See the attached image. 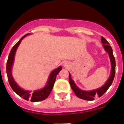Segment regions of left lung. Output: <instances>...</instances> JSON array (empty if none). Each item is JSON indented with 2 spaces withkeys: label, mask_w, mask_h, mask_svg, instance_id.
I'll list each match as a JSON object with an SVG mask.
<instances>
[{
  "label": "left lung",
  "mask_w": 124,
  "mask_h": 124,
  "mask_svg": "<svg viewBox=\"0 0 124 124\" xmlns=\"http://www.w3.org/2000/svg\"><path fill=\"white\" fill-rule=\"evenodd\" d=\"M101 41L102 43L103 44L104 48L108 53L109 57H110L112 66L111 73H110L111 74H110L109 79L107 80V81L106 82V84L102 87L97 89L91 91H86L81 90L77 87V86L76 85L74 82L73 81V80L71 78V74L69 73V81H70L71 87L74 91V93H75L76 96L79 97V98H80V99L86 101H93L94 100L95 97H96L97 96H98L99 97H101L107 91V89L109 88V87H110L112 82H113L114 78L115 76V73H116V60H115V58L114 56L113 52H112V48L109 45V42L103 37H102L101 38Z\"/></svg>",
  "instance_id": "1"
}]
</instances>
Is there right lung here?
<instances>
[{
	"instance_id": "obj_1",
	"label": "right lung",
	"mask_w": 124,
	"mask_h": 124,
	"mask_svg": "<svg viewBox=\"0 0 124 124\" xmlns=\"http://www.w3.org/2000/svg\"><path fill=\"white\" fill-rule=\"evenodd\" d=\"M27 35H28V33L23 36L21 39L13 46L10 52L8 60H7V78H8V83L10 84V86H11L13 91L17 93L18 96L22 97L23 99L27 101L30 100L31 102L41 101L46 99L47 97H48L49 95H50L51 90L53 89V86H54V83H55L56 78L57 74H58L59 72L62 70V67L60 66V67L58 68H56V70H54V71H53L51 72L46 85L45 86V87H43L41 90L35 91L33 93H31L30 91H25L20 88L17 85V83H15L14 78H13L12 76V67L13 63H14V56H15L16 50H17L18 45H19L20 42H21V40H22L25 36H27Z\"/></svg>"
}]
</instances>
